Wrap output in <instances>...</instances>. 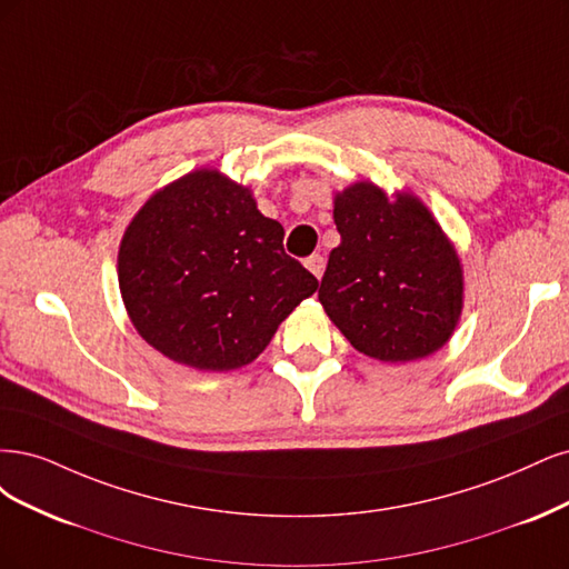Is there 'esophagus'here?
I'll return each instance as SVG.
<instances>
[{"instance_id":"1","label":"esophagus","mask_w":569,"mask_h":569,"mask_svg":"<svg viewBox=\"0 0 569 569\" xmlns=\"http://www.w3.org/2000/svg\"><path fill=\"white\" fill-rule=\"evenodd\" d=\"M305 267L315 273L317 279H321L323 277V269H326V260H323V254H309V258L305 260Z\"/></svg>"}]
</instances>
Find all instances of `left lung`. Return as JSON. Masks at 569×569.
Wrapping results in <instances>:
<instances>
[{
    "label": "left lung",
    "mask_w": 569,
    "mask_h": 569,
    "mask_svg": "<svg viewBox=\"0 0 569 569\" xmlns=\"http://www.w3.org/2000/svg\"><path fill=\"white\" fill-rule=\"evenodd\" d=\"M340 246L319 300L355 350L380 361L423 359L442 347L463 307L458 254L416 196L388 200L369 181L336 196Z\"/></svg>",
    "instance_id": "8db88e82"
}]
</instances>
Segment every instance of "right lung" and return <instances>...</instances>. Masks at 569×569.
<instances>
[{
  "label": "right lung",
  "instance_id": "1",
  "mask_svg": "<svg viewBox=\"0 0 569 569\" xmlns=\"http://www.w3.org/2000/svg\"><path fill=\"white\" fill-rule=\"evenodd\" d=\"M120 292L139 336L198 371L241 369L319 288L283 250V227L246 187L198 170L158 191L127 227Z\"/></svg>",
  "mask_w": 569,
  "mask_h": 569
}]
</instances>
